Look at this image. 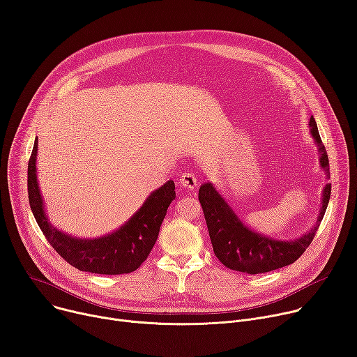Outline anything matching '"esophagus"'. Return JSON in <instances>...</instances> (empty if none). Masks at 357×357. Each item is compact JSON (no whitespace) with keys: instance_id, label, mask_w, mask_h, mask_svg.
Wrapping results in <instances>:
<instances>
[{"instance_id":"34e87169","label":"esophagus","mask_w":357,"mask_h":357,"mask_svg":"<svg viewBox=\"0 0 357 357\" xmlns=\"http://www.w3.org/2000/svg\"><path fill=\"white\" fill-rule=\"evenodd\" d=\"M178 184L184 188H188V190H195L199 184V180L196 178V176L191 173V172H187V173H183L181 177L178 178Z\"/></svg>"}]
</instances>
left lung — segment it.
<instances>
[{
    "instance_id": "obj_1",
    "label": "left lung",
    "mask_w": 357,
    "mask_h": 357,
    "mask_svg": "<svg viewBox=\"0 0 357 357\" xmlns=\"http://www.w3.org/2000/svg\"><path fill=\"white\" fill-rule=\"evenodd\" d=\"M309 127L314 144L317 146L320 167L323 169L326 178H331L328 157L320 140L313 116L310 117ZM331 191L332 185L327 183L323 188L321 207L316 225L303 236L293 240H282L257 233L249 226H245L227 204L225 197H222L215 190L213 183L202 184L199 190V200L203 207L215 257L227 268L248 274L267 273L294 263L312 243L320 222L323 220L328 199H331Z\"/></svg>"
}]
</instances>
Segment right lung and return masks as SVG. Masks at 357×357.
<instances>
[{"label":"right lung","mask_w":357,"mask_h":357,"mask_svg":"<svg viewBox=\"0 0 357 357\" xmlns=\"http://www.w3.org/2000/svg\"><path fill=\"white\" fill-rule=\"evenodd\" d=\"M36 139L29 161V200L36 220L48 243L67 263L81 271L97 274L131 273L150 255L170 203L176 199L173 180L164 183L146 199L143 206L113 233L97 238H78L50 223L37 180Z\"/></svg>","instance_id":"right-lung-1"}]
</instances>
